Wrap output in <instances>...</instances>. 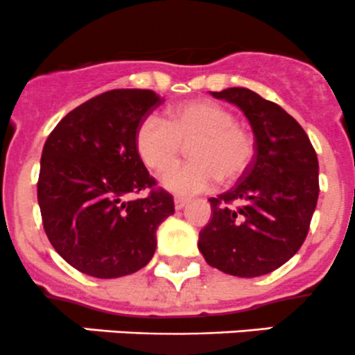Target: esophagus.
<instances>
[{
  "instance_id": "34e87169",
  "label": "esophagus",
  "mask_w": 355,
  "mask_h": 355,
  "mask_svg": "<svg viewBox=\"0 0 355 355\" xmlns=\"http://www.w3.org/2000/svg\"><path fill=\"white\" fill-rule=\"evenodd\" d=\"M187 202L189 200L185 198H175V209H182V207H184Z\"/></svg>"
}]
</instances>
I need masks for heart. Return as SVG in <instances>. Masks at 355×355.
<instances>
[{
  "mask_svg": "<svg viewBox=\"0 0 355 355\" xmlns=\"http://www.w3.org/2000/svg\"><path fill=\"white\" fill-rule=\"evenodd\" d=\"M192 141L191 145L190 142ZM190 144L191 164L168 171L163 187L175 194L211 191L221 180L232 184L249 171L256 156L250 130L235 121L234 111L214 101H191L168 111V120L149 114L135 132L139 156L156 171H166L180 159L181 144Z\"/></svg>",
  "mask_w": 355,
  "mask_h": 355,
  "instance_id": "heart-1",
  "label": "heart"
}]
</instances>
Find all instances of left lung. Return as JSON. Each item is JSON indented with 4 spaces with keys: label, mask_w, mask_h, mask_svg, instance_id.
<instances>
[{
    "label": "left lung",
    "mask_w": 355,
    "mask_h": 355,
    "mask_svg": "<svg viewBox=\"0 0 355 355\" xmlns=\"http://www.w3.org/2000/svg\"><path fill=\"white\" fill-rule=\"evenodd\" d=\"M211 94L244 111L256 156L235 187L209 199L211 220L198 245L206 263L223 273L261 277L306 241L320 194L318 156L304 128L277 103L245 87Z\"/></svg>",
    "instance_id": "1"
}]
</instances>
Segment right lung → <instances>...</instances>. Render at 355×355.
<instances>
[{"mask_svg":"<svg viewBox=\"0 0 355 355\" xmlns=\"http://www.w3.org/2000/svg\"><path fill=\"white\" fill-rule=\"evenodd\" d=\"M163 103L148 89H114L77 106L49 134L37 200L56 252L94 278L132 275L151 261L156 230L175 213L135 148L139 123ZM148 188L144 200L130 193Z\"/></svg>","mask_w":355,"mask_h":355,"instance_id":"right-lung-1","label":"right lung"}]
</instances>
